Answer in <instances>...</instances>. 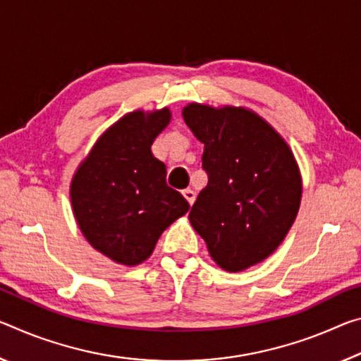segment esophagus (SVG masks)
<instances>
[{
    "instance_id": "1",
    "label": "esophagus",
    "mask_w": 361,
    "mask_h": 361,
    "mask_svg": "<svg viewBox=\"0 0 361 361\" xmlns=\"http://www.w3.org/2000/svg\"><path fill=\"white\" fill-rule=\"evenodd\" d=\"M183 196H185V199L190 205H192L194 201H196V192H194L192 190H183Z\"/></svg>"
}]
</instances>
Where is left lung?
Here are the masks:
<instances>
[{
  "instance_id": "left-lung-1",
  "label": "left lung",
  "mask_w": 361,
  "mask_h": 361,
  "mask_svg": "<svg viewBox=\"0 0 361 361\" xmlns=\"http://www.w3.org/2000/svg\"><path fill=\"white\" fill-rule=\"evenodd\" d=\"M183 117L204 142L209 176L190 221L219 267L243 271L273 254L293 226L302 197L299 167L281 136L243 107L194 102Z\"/></svg>"
}]
</instances>
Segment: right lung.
Here are the masks:
<instances>
[{
  "label": "right lung",
  "mask_w": 361,
  "mask_h": 361,
  "mask_svg": "<svg viewBox=\"0 0 361 361\" xmlns=\"http://www.w3.org/2000/svg\"><path fill=\"white\" fill-rule=\"evenodd\" d=\"M169 122L167 107L127 114L101 136L72 180L80 230L96 250L122 265L145 262L165 228L190 210L151 152Z\"/></svg>",
  "instance_id": "1"
}]
</instances>
